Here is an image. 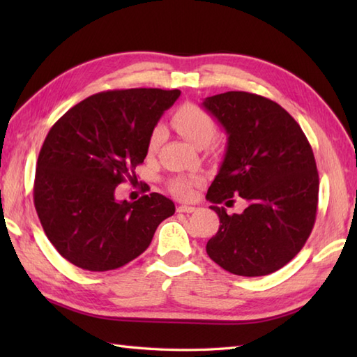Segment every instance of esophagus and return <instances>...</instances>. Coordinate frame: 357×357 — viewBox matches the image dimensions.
<instances>
[{"instance_id": "obj_1", "label": "esophagus", "mask_w": 357, "mask_h": 357, "mask_svg": "<svg viewBox=\"0 0 357 357\" xmlns=\"http://www.w3.org/2000/svg\"><path fill=\"white\" fill-rule=\"evenodd\" d=\"M195 210H196V207H193V206H179L178 207L179 213H193Z\"/></svg>"}]
</instances>
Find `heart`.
I'll list each match as a JSON object with an SVG mask.
<instances>
[{"label":"heart","instance_id":"1","mask_svg":"<svg viewBox=\"0 0 357 357\" xmlns=\"http://www.w3.org/2000/svg\"><path fill=\"white\" fill-rule=\"evenodd\" d=\"M172 124L178 133L196 147H206L216 135V121L210 113L195 102H184L173 112ZM165 138L164 127L156 126L147 142L149 153H156ZM202 184L199 176H176L169 181V190L179 199H190L195 188Z\"/></svg>","mask_w":357,"mask_h":357}]
</instances>
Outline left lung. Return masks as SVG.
<instances>
[{
	"mask_svg": "<svg viewBox=\"0 0 357 357\" xmlns=\"http://www.w3.org/2000/svg\"><path fill=\"white\" fill-rule=\"evenodd\" d=\"M229 135L224 162L206 198L219 230L207 255L238 276H265L301 252L313 230L319 174L301 126L275 101L256 93L225 92L202 102ZM234 195L249 202L241 215L217 204Z\"/></svg>",
	"mask_w": 357,
	"mask_h": 357,
	"instance_id": "obj_1",
	"label": "left lung"
}]
</instances>
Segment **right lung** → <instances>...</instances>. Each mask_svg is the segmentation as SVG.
<instances>
[{"instance_id": "add662e5", "label": "right lung", "mask_w": 357, "mask_h": 357, "mask_svg": "<svg viewBox=\"0 0 357 357\" xmlns=\"http://www.w3.org/2000/svg\"><path fill=\"white\" fill-rule=\"evenodd\" d=\"M181 92L107 90L67 110L38 156L33 202L45 236L64 259L89 271L123 267L144 253L174 204L159 193L115 199L133 183L149 136Z\"/></svg>"}]
</instances>
